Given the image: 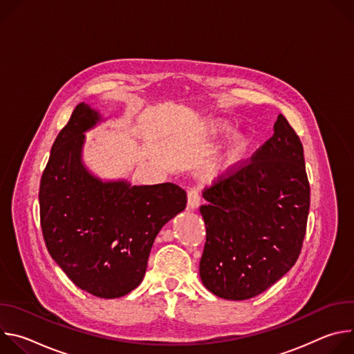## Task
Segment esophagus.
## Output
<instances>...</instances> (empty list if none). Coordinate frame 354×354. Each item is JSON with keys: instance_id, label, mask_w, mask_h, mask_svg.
Masks as SVG:
<instances>
[{"instance_id": "esophagus-1", "label": "esophagus", "mask_w": 354, "mask_h": 354, "mask_svg": "<svg viewBox=\"0 0 354 354\" xmlns=\"http://www.w3.org/2000/svg\"><path fill=\"white\" fill-rule=\"evenodd\" d=\"M198 206H200V192L193 187L187 192V209L196 210Z\"/></svg>"}]
</instances>
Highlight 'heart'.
<instances>
[{"label": "heart", "mask_w": 354, "mask_h": 354, "mask_svg": "<svg viewBox=\"0 0 354 354\" xmlns=\"http://www.w3.org/2000/svg\"><path fill=\"white\" fill-rule=\"evenodd\" d=\"M231 124L228 122L224 120H216L210 124V130L216 134H227L231 131ZM252 144V138L249 134H238L234 141L231 142L225 160L228 164H235L239 160H242V157L248 153V149L250 148Z\"/></svg>", "instance_id": "1"}]
</instances>
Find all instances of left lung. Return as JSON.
<instances>
[{
    "mask_svg": "<svg viewBox=\"0 0 354 354\" xmlns=\"http://www.w3.org/2000/svg\"><path fill=\"white\" fill-rule=\"evenodd\" d=\"M206 243L200 279L225 299L255 297L297 262L310 212L299 137L283 115L250 161L203 192Z\"/></svg>",
    "mask_w": 354,
    "mask_h": 354,
    "instance_id": "obj_1",
    "label": "left lung"
}]
</instances>
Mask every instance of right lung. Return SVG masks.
<instances>
[{"label":"right lung","mask_w":354,"mask_h":354,"mask_svg":"<svg viewBox=\"0 0 354 354\" xmlns=\"http://www.w3.org/2000/svg\"><path fill=\"white\" fill-rule=\"evenodd\" d=\"M100 119L80 104L55 140L40 179V224L50 257L75 286L118 298L141 283L156 236L187 198L175 183L131 186L89 174L84 133Z\"/></svg>","instance_id":"add662e5"}]
</instances>
